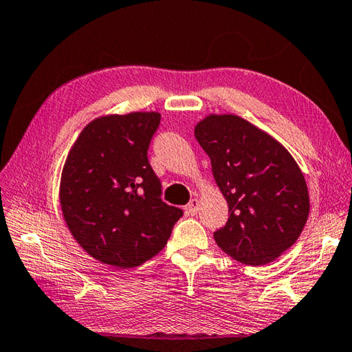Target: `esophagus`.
I'll list each match as a JSON object with an SVG mask.
<instances>
[{
	"mask_svg": "<svg viewBox=\"0 0 352 352\" xmlns=\"http://www.w3.org/2000/svg\"><path fill=\"white\" fill-rule=\"evenodd\" d=\"M198 209H199L198 198H192L190 201H189V204L184 208V210H186V213H188V215H195V213L198 212Z\"/></svg>",
	"mask_w": 352,
	"mask_h": 352,
	"instance_id": "1",
	"label": "esophagus"
}]
</instances>
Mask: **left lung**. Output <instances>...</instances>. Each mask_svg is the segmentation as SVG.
<instances>
[{
	"mask_svg": "<svg viewBox=\"0 0 352 352\" xmlns=\"http://www.w3.org/2000/svg\"><path fill=\"white\" fill-rule=\"evenodd\" d=\"M229 204L217 244L247 265H264L298 241L309 213L305 177L265 131L235 114H209L194 129Z\"/></svg>",
	"mask_w": 352,
	"mask_h": 352,
	"instance_id": "left-lung-1",
	"label": "left lung"
}]
</instances>
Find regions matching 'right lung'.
Returning a JSON list of instances; mask_svg holds the SVG:
<instances>
[{
	"label": "right lung",
	"mask_w": 352,
	"mask_h": 352,
	"mask_svg": "<svg viewBox=\"0 0 352 352\" xmlns=\"http://www.w3.org/2000/svg\"><path fill=\"white\" fill-rule=\"evenodd\" d=\"M162 114L100 116L82 129L62 169L68 230L89 256L133 268L160 253L183 210L162 201L148 148Z\"/></svg>",
	"instance_id": "1"
}]
</instances>
